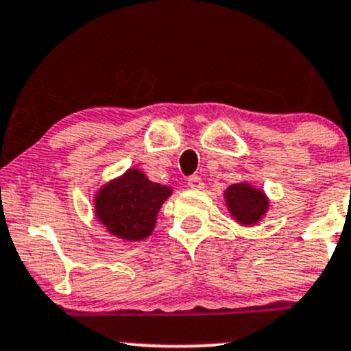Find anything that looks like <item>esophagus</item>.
I'll return each mask as SVG.
<instances>
[{"label": "esophagus", "instance_id": "34e87169", "mask_svg": "<svg viewBox=\"0 0 351 351\" xmlns=\"http://www.w3.org/2000/svg\"><path fill=\"white\" fill-rule=\"evenodd\" d=\"M189 186L192 190H200V189H204V182H202V178H200V176H197V175H192L189 178Z\"/></svg>", "mask_w": 351, "mask_h": 351}]
</instances>
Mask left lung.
Returning a JSON list of instances; mask_svg holds the SVG:
<instances>
[{
  "instance_id": "left-lung-1",
  "label": "left lung",
  "mask_w": 351,
  "mask_h": 351,
  "mask_svg": "<svg viewBox=\"0 0 351 351\" xmlns=\"http://www.w3.org/2000/svg\"><path fill=\"white\" fill-rule=\"evenodd\" d=\"M226 204L230 213L233 214L238 223L250 226L261 219L267 210L266 195L257 189H252L247 183H234L228 186Z\"/></svg>"
}]
</instances>
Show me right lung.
<instances>
[{"mask_svg":"<svg viewBox=\"0 0 351 351\" xmlns=\"http://www.w3.org/2000/svg\"><path fill=\"white\" fill-rule=\"evenodd\" d=\"M171 189L151 182L138 169H128L96 197V214L108 231L123 240H144L154 230L162 202Z\"/></svg>","mask_w":351,"mask_h":351,"instance_id":"obj_1","label":"right lung"}]
</instances>
